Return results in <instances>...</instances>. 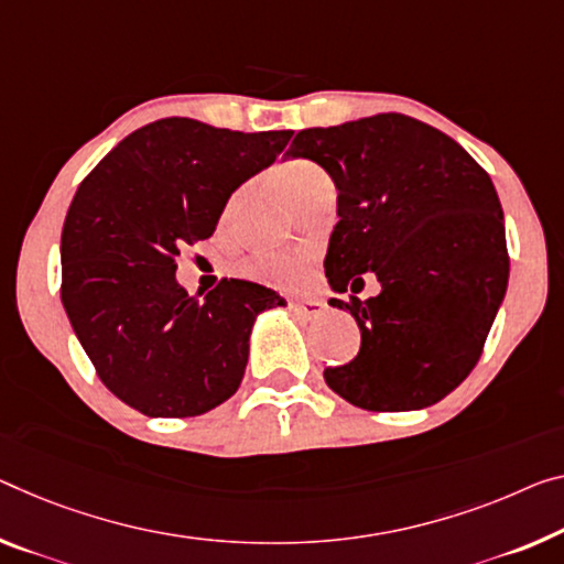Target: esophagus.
I'll use <instances>...</instances> for the list:
<instances>
[{
    "label": "esophagus",
    "instance_id": "obj_1",
    "mask_svg": "<svg viewBox=\"0 0 564 564\" xmlns=\"http://www.w3.org/2000/svg\"><path fill=\"white\" fill-rule=\"evenodd\" d=\"M292 310L297 312L300 317H305V319H315V317L323 315V312L327 310V305H325L323 300L310 297V300H294V302H292Z\"/></svg>",
    "mask_w": 564,
    "mask_h": 564
}]
</instances>
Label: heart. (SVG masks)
I'll return each instance as SVG.
<instances>
[{
	"label": "heart",
	"instance_id": "b5f03b06",
	"mask_svg": "<svg viewBox=\"0 0 564 564\" xmlns=\"http://www.w3.org/2000/svg\"><path fill=\"white\" fill-rule=\"evenodd\" d=\"M276 186L280 192L290 198V202L297 206L305 202L319 188L330 186V176L323 166H317L315 161L307 159H292L284 161L280 169H276ZM241 198L245 192L234 194L227 206H224L221 221L229 224L234 216H237ZM245 272L254 280H262L267 284H274V288H297V284L310 280L312 272V254L310 252H290V254H262L254 257L252 262L245 267Z\"/></svg>",
	"mask_w": 564,
	"mask_h": 564
}]
</instances>
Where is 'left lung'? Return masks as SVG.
Returning a JSON list of instances; mask_svg holds the SVG:
<instances>
[{"label": "left lung", "instance_id": "8db88e82", "mask_svg": "<svg viewBox=\"0 0 564 564\" xmlns=\"http://www.w3.org/2000/svg\"><path fill=\"white\" fill-rule=\"evenodd\" d=\"M290 159L323 166L337 188L325 274L335 292L360 274L378 297L350 310L360 350L325 383L366 411H419L446 398L481 358L509 282L505 214L489 173L454 138L401 112L307 128Z\"/></svg>", "mask_w": 564, "mask_h": 564}]
</instances>
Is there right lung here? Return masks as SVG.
I'll use <instances>...</instances> for the list:
<instances>
[{
    "instance_id": "1",
    "label": "right lung",
    "mask_w": 564,
    "mask_h": 564,
    "mask_svg": "<svg viewBox=\"0 0 564 564\" xmlns=\"http://www.w3.org/2000/svg\"><path fill=\"white\" fill-rule=\"evenodd\" d=\"M290 138L161 118L126 135L77 186L59 294L98 378L131 409L188 419L237 393L257 315L288 302L247 280L188 294L176 257L212 237L229 196Z\"/></svg>"
}]
</instances>
